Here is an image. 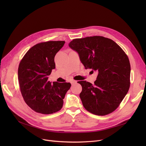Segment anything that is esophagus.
Here are the masks:
<instances>
[{
  "label": "esophagus",
  "instance_id": "obj_1",
  "mask_svg": "<svg viewBox=\"0 0 146 146\" xmlns=\"http://www.w3.org/2000/svg\"><path fill=\"white\" fill-rule=\"evenodd\" d=\"M71 84L72 85H73V84H74V83H77V81H76V80H72V81H71Z\"/></svg>",
  "mask_w": 146,
  "mask_h": 146
}]
</instances>
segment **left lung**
<instances>
[{
	"label": "left lung",
	"mask_w": 146,
	"mask_h": 146,
	"mask_svg": "<svg viewBox=\"0 0 146 146\" xmlns=\"http://www.w3.org/2000/svg\"><path fill=\"white\" fill-rule=\"evenodd\" d=\"M68 46L78 53L85 68L98 72L94 85L78 82L82 87L80 98L83 106L98 115L112 112L129 88L131 67L126 54L113 40L101 36L77 38Z\"/></svg>",
	"instance_id": "8db88e82"
}]
</instances>
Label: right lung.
<instances>
[{"label": "right lung", "instance_id": "1", "mask_svg": "<svg viewBox=\"0 0 146 146\" xmlns=\"http://www.w3.org/2000/svg\"><path fill=\"white\" fill-rule=\"evenodd\" d=\"M65 43L47 41L31 48L22 58L18 67L21 92L26 104L36 112L51 114L63 107V99L70 88V83L48 81L56 68L54 57Z\"/></svg>", "mask_w": 146, "mask_h": 146}]
</instances>
